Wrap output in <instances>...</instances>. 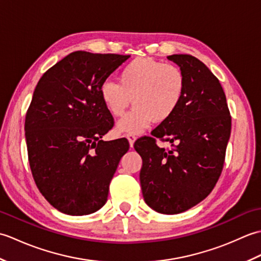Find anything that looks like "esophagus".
I'll return each mask as SVG.
<instances>
[{
  "label": "esophagus",
  "mask_w": 261,
  "mask_h": 261,
  "mask_svg": "<svg viewBox=\"0 0 261 261\" xmlns=\"http://www.w3.org/2000/svg\"><path fill=\"white\" fill-rule=\"evenodd\" d=\"M126 138H127V140H129V143H130V147L132 148V147H134V143H135L136 139H137V137H136V135H134V134H129V135H126Z\"/></svg>",
  "instance_id": "esophagus-1"
}]
</instances>
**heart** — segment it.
<instances>
[{
	"label": "heart",
	"mask_w": 261,
	"mask_h": 261,
	"mask_svg": "<svg viewBox=\"0 0 261 261\" xmlns=\"http://www.w3.org/2000/svg\"><path fill=\"white\" fill-rule=\"evenodd\" d=\"M186 79L178 66L151 58H137L122 68L119 82H104L99 93L109 112L121 116L134 99L135 108L122 118L116 130L140 134L153 121L164 122L182 101Z\"/></svg>",
	"instance_id": "heart-1"
}]
</instances>
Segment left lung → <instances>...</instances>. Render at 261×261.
<instances>
[{"instance_id": "8db88e82", "label": "left lung", "mask_w": 261, "mask_h": 261, "mask_svg": "<svg viewBox=\"0 0 261 261\" xmlns=\"http://www.w3.org/2000/svg\"><path fill=\"white\" fill-rule=\"evenodd\" d=\"M186 79L182 101L151 135L168 141L165 151L151 137L135 143L142 158L140 184L148 206L163 214H178L212 192L223 168L231 134V116L219 80L191 55H171Z\"/></svg>"}]
</instances>
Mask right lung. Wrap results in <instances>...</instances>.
<instances>
[{
  "label": "right lung",
  "mask_w": 261,
  "mask_h": 261,
  "mask_svg": "<svg viewBox=\"0 0 261 261\" xmlns=\"http://www.w3.org/2000/svg\"><path fill=\"white\" fill-rule=\"evenodd\" d=\"M129 57L74 51L35 88L24 123L29 164L39 191L62 213L87 215L107 203L129 142L102 140L114 122L99 90Z\"/></svg>",
  "instance_id": "right-lung-1"
}]
</instances>
